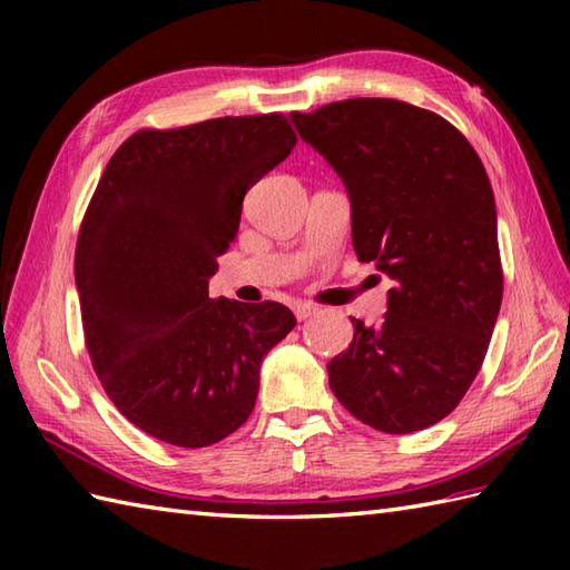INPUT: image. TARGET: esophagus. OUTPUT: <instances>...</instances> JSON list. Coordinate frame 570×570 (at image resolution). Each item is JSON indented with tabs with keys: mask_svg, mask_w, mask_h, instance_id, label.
<instances>
[{
	"mask_svg": "<svg viewBox=\"0 0 570 570\" xmlns=\"http://www.w3.org/2000/svg\"><path fill=\"white\" fill-rule=\"evenodd\" d=\"M294 313H296L298 321H306V318H311V316H316L318 308L311 306V304H304V301H296V304H294Z\"/></svg>",
	"mask_w": 570,
	"mask_h": 570,
	"instance_id": "34e87169",
	"label": "esophagus"
}]
</instances>
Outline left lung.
I'll return each instance as SVG.
<instances>
[{
  "label": "left lung",
  "mask_w": 570,
  "mask_h": 570,
  "mask_svg": "<svg viewBox=\"0 0 570 570\" xmlns=\"http://www.w3.org/2000/svg\"><path fill=\"white\" fill-rule=\"evenodd\" d=\"M292 119L343 178L357 259L394 282L380 325L353 318L331 390L377 431L433 426L478 377L502 304L485 166L451 122L409 102L353 98Z\"/></svg>",
  "instance_id": "1"
}]
</instances>
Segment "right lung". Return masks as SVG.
Instances as JSON below:
<instances>
[{"label":"right lung","instance_id":"add662e5","mask_svg":"<svg viewBox=\"0 0 570 570\" xmlns=\"http://www.w3.org/2000/svg\"><path fill=\"white\" fill-rule=\"evenodd\" d=\"M294 147L284 115L141 129L95 188L76 249L85 345L119 414L154 439L205 448L235 433L264 355L296 325L276 301L208 296L245 193Z\"/></svg>","mask_w":570,"mask_h":570}]
</instances>
